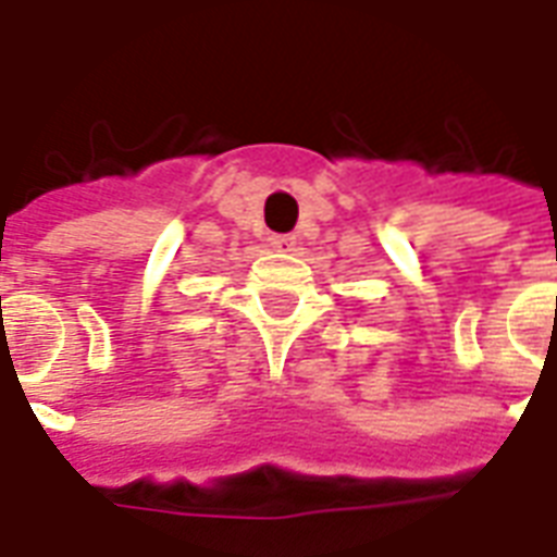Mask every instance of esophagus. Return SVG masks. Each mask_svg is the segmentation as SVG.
<instances>
[{
	"label": "esophagus",
	"instance_id": "1",
	"mask_svg": "<svg viewBox=\"0 0 557 557\" xmlns=\"http://www.w3.org/2000/svg\"><path fill=\"white\" fill-rule=\"evenodd\" d=\"M271 248L274 250H292L295 248V236H286V233H280V236H271Z\"/></svg>",
	"mask_w": 557,
	"mask_h": 557
}]
</instances>
